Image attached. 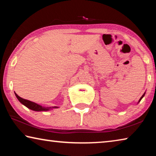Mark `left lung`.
I'll list each match as a JSON object with an SVG mask.
<instances>
[{
	"mask_svg": "<svg viewBox=\"0 0 156 156\" xmlns=\"http://www.w3.org/2000/svg\"><path fill=\"white\" fill-rule=\"evenodd\" d=\"M144 95H145V93H144V94L143 95H142V97L140 98V100H139V101H138V103H139V102H140V100H141L142 99V98H143V97L144 96Z\"/></svg>",
	"mask_w": 156,
	"mask_h": 156,
	"instance_id": "1",
	"label": "left lung"
}]
</instances>
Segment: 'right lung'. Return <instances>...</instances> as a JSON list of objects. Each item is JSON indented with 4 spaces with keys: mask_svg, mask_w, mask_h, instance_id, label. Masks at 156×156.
Instances as JSON below:
<instances>
[{
    "mask_svg": "<svg viewBox=\"0 0 156 156\" xmlns=\"http://www.w3.org/2000/svg\"><path fill=\"white\" fill-rule=\"evenodd\" d=\"M15 95H16V97L17 98V99L19 100V102L21 104L25 105V106L27 107L28 109L33 110V111H35V112H47V111L51 110L53 109H57V108L59 107L57 106L49 107H43V106H42V105L36 103V102H31V101H30V100L23 99V98H20L19 96H18V95L16 93H15Z\"/></svg>",
    "mask_w": 156,
    "mask_h": 156,
    "instance_id": "right-lung-1",
    "label": "right lung"
}]
</instances>
